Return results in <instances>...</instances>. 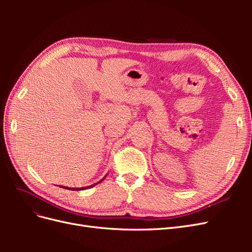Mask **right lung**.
Instances as JSON below:
<instances>
[{
  "label": "right lung",
  "instance_id": "obj_1",
  "mask_svg": "<svg viewBox=\"0 0 252 252\" xmlns=\"http://www.w3.org/2000/svg\"><path fill=\"white\" fill-rule=\"evenodd\" d=\"M105 179V178H104ZM103 180H101L100 182H102ZM100 182H97V183H95V184H94V185H90V186H86V187H81V188H70V187H64V186H60V187H62V188H65V189H69V190H84V189H88V188H91V187H94V186H95L96 184H98V183Z\"/></svg>",
  "mask_w": 252,
  "mask_h": 252
}]
</instances>
